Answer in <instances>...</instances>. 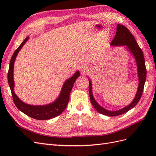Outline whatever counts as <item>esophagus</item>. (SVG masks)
<instances>
[{"label":"esophagus","instance_id":"34e87169","mask_svg":"<svg viewBox=\"0 0 156 156\" xmlns=\"http://www.w3.org/2000/svg\"><path fill=\"white\" fill-rule=\"evenodd\" d=\"M79 69L80 71H81V73H85L88 71L87 68L85 66L83 65V64L80 65L79 67Z\"/></svg>","mask_w":156,"mask_h":156}]
</instances>
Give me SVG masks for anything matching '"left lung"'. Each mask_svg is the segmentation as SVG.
Returning <instances> with one entry per match:
<instances>
[{
	"label": "left lung",
	"mask_w": 156,
	"mask_h": 156,
	"mask_svg": "<svg viewBox=\"0 0 156 156\" xmlns=\"http://www.w3.org/2000/svg\"><path fill=\"white\" fill-rule=\"evenodd\" d=\"M111 45L113 47L121 46L125 47L126 49L129 52V53L133 56L135 62H136V68H137V77L139 80V85L136 90L135 96L129 105L120 108L117 111H109L104 107H101L96 101L92 94V84L90 79L89 81V95L90 101L95 109L102 115L108 116H116L121 115L127 112L133 108L139 102L142 96L143 92L144 83L146 77V69L145 66L144 57L143 53L141 49L139 48L138 44L135 39L134 36L132 35L129 30L127 28L122 25H118L116 28V33L115 38L113 39L111 43Z\"/></svg>",
	"instance_id": "8db88e82"
}]
</instances>
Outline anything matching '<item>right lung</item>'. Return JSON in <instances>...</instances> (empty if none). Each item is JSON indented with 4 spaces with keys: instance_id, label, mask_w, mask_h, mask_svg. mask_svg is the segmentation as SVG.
<instances>
[{
    "instance_id": "right-lung-1",
    "label": "right lung",
    "mask_w": 156,
    "mask_h": 156,
    "mask_svg": "<svg viewBox=\"0 0 156 156\" xmlns=\"http://www.w3.org/2000/svg\"><path fill=\"white\" fill-rule=\"evenodd\" d=\"M29 40V36H27L20 47L14 52L10 60V66H9L8 73V81L12 92L13 100L17 108H19L24 114L32 118V119L40 120L53 119V118L60 115L66 108L69 100L71 90L73 88L75 80L80 76V72L79 71H77L72 77L68 79L66 81H65L58 96L52 103L46 105H33L23 102L20 100V98H19L14 92L15 83H14L13 80V68L14 63H15L19 52Z\"/></svg>"
}]
</instances>
